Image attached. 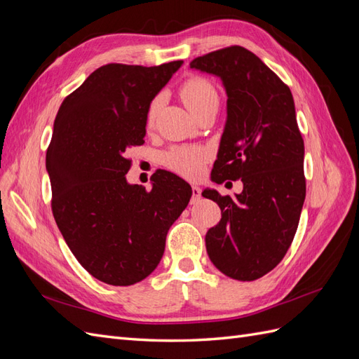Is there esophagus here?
<instances>
[{
	"label": "esophagus",
	"instance_id": "obj_1",
	"mask_svg": "<svg viewBox=\"0 0 359 359\" xmlns=\"http://www.w3.org/2000/svg\"><path fill=\"white\" fill-rule=\"evenodd\" d=\"M201 199V189L199 187H196V186H193L191 187V203H198V201Z\"/></svg>",
	"mask_w": 359,
	"mask_h": 359
}]
</instances>
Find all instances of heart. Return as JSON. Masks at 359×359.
I'll return each mask as SVG.
<instances>
[{"label": "heart", "instance_id": "b5f03b06", "mask_svg": "<svg viewBox=\"0 0 359 359\" xmlns=\"http://www.w3.org/2000/svg\"><path fill=\"white\" fill-rule=\"evenodd\" d=\"M181 99L190 112L196 111L201 104L217 99L212 85L202 78H191L181 86ZM158 99L153 100L148 109V124H153L158 111ZM208 158L206 151L199 147H182L169 151L165 157L166 165L184 177L196 178L202 173L203 163Z\"/></svg>", "mask_w": 359, "mask_h": 359}]
</instances>
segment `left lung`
<instances>
[{
    "label": "left lung",
    "instance_id": "8db88e82",
    "mask_svg": "<svg viewBox=\"0 0 359 359\" xmlns=\"http://www.w3.org/2000/svg\"><path fill=\"white\" fill-rule=\"evenodd\" d=\"M190 69L217 76L227 97L211 180L243 182L233 198L202 191L222 210V220L205 235L206 253L224 276L252 281L285 257L306 199L295 103L277 74L241 46L206 53Z\"/></svg>",
    "mask_w": 359,
    "mask_h": 359
}]
</instances>
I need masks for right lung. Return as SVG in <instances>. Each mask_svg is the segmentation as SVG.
I'll return each mask as SVG.
<instances>
[{"mask_svg": "<svg viewBox=\"0 0 359 359\" xmlns=\"http://www.w3.org/2000/svg\"><path fill=\"white\" fill-rule=\"evenodd\" d=\"M181 66L106 64L64 99L53 123L52 212L78 262L103 283L132 286L153 273L191 198L190 184L168 170L154 173L149 191L126 178L149 104Z\"/></svg>", "mask_w": 359, "mask_h": 359, "instance_id": "right-lung-1", "label": "right lung"}]
</instances>
